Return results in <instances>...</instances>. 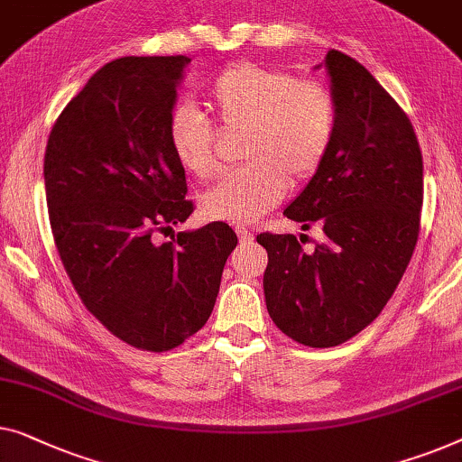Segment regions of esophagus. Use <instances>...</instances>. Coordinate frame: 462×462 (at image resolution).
Returning a JSON list of instances; mask_svg holds the SVG:
<instances>
[{"label":"esophagus","mask_w":462,"mask_h":462,"mask_svg":"<svg viewBox=\"0 0 462 462\" xmlns=\"http://www.w3.org/2000/svg\"><path fill=\"white\" fill-rule=\"evenodd\" d=\"M236 233L239 236V239H242V242H252V239H254V236L245 229V226H236Z\"/></svg>","instance_id":"obj_1"}]
</instances>
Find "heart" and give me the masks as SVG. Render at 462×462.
<instances>
[{"label":"heart","mask_w":462,"mask_h":462,"mask_svg":"<svg viewBox=\"0 0 462 462\" xmlns=\"http://www.w3.org/2000/svg\"><path fill=\"white\" fill-rule=\"evenodd\" d=\"M208 99L226 131H247L244 158L252 164L226 172L204 193L199 217L206 223H256L285 198L290 181H309L329 156L336 104L317 81L242 62L220 72ZM166 139L187 175H215L217 131L198 110L177 106L166 123Z\"/></svg>","instance_id":"b5f03b06"}]
</instances>
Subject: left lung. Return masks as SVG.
I'll return each instance as SVG.
<instances>
[{"mask_svg":"<svg viewBox=\"0 0 462 462\" xmlns=\"http://www.w3.org/2000/svg\"><path fill=\"white\" fill-rule=\"evenodd\" d=\"M336 104L329 156L283 210L323 226L304 252L296 236L260 233L269 254L264 300L273 323L310 347L347 342L392 298L417 245L423 156L409 116L356 60L331 50L325 62Z\"/></svg>","mask_w":462,"mask_h":462,"instance_id":"8db88e82","label":"left lung"}]
</instances>
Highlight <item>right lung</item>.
<instances>
[{
	"instance_id": "1",
	"label": "right lung",
	"mask_w": 462,
	"mask_h": 462,
	"mask_svg": "<svg viewBox=\"0 0 462 462\" xmlns=\"http://www.w3.org/2000/svg\"><path fill=\"white\" fill-rule=\"evenodd\" d=\"M189 62L112 60L70 99L45 148L53 242L79 298L118 339L150 352L202 329L237 245L225 223L156 239L193 212L166 139Z\"/></svg>"
}]
</instances>
